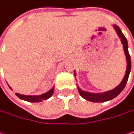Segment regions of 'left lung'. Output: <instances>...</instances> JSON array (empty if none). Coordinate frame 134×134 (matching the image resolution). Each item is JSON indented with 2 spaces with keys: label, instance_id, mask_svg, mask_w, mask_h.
<instances>
[{
  "label": "left lung",
  "instance_id": "obj_1",
  "mask_svg": "<svg viewBox=\"0 0 134 134\" xmlns=\"http://www.w3.org/2000/svg\"><path fill=\"white\" fill-rule=\"evenodd\" d=\"M114 27H115V31L117 32V34L119 35V36L120 37L122 44H123V48H124V51H125L126 57V62H127L126 74L124 76L123 80H122V82L120 83V84L119 86H117L115 89H113L111 91H106V92H104L102 94H92V93L83 91L80 88H78L80 94L86 100H90V101H92V102H104V101H107V100H111L114 98H115L116 96H118L122 92V91L124 89V87H125V86H126V84L127 83L129 75H130V70H131V60H130V55L129 51H128V43H127L126 38L125 37V36L122 33V31L119 28V26H114ZM75 76H76V74H75Z\"/></svg>",
  "mask_w": 134,
  "mask_h": 134
}]
</instances>
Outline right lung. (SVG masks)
Listing matches in <instances>:
<instances>
[{"label": "right lung", "mask_w": 134, "mask_h": 134, "mask_svg": "<svg viewBox=\"0 0 134 134\" xmlns=\"http://www.w3.org/2000/svg\"><path fill=\"white\" fill-rule=\"evenodd\" d=\"M11 88V87H10ZM54 87H53L51 90H50L48 92L43 94H41V95H38V96H30V95H23V94H15L16 96H18L19 98L23 99V100H27V101H30V102H40L43 100H47L48 98H50L53 93H54Z\"/></svg>", "instance_id": "right-lung-1"}]
</instances>
